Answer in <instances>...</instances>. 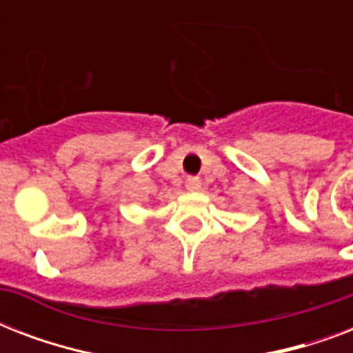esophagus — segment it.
<instances>
[{
  "label": "esophagus",
  "instance_id": "obj_1",
  "mask_svg": "<svg viewBox=\"0 0 353 353\" xmlns=\"http://www.w3.org/2000/svg\"><path fill=\"white\" fill-rule=\"evenodd\" d=\"M185 187H187L188 192H198V190H201V179L199 177H188Z\"/></svg>",
  "mask_w": 353,
  "mask_h": 353
}]
</instances>
